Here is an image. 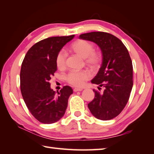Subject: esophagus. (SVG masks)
I'll use <instances>...</instances> for the list:
<instances>
[{
    "instance_id": "34e87169",
    "label": "esophagus",
    "mask_w": 154,
    "mask_h": 154,
    "mask_svg": "<svg viewBox=\"0 0 154 154\" xmlns=\"http://www.w3.org/2000/svg\"><path fill=\"white\" fill-rule=\"evenodd\" d=\"M74 91H75V92H76V91H82V89H81V88H74Z\"/></svg>"
}]
</instances>
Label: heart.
<instances>
[{
  "mask_svg": "<svg viewBox=\"0 0 154 154\" xmlns=\"http://www.w3.org/2000/svg\"><path fill=\"white\" fill-rule=\"evenodd\" d=\"M70 49L77 55L84 59L85 64L91 68H96L100 66L101 62V54L94 50L93 43L85 39H77L70 46ZM67 54L64 50L58 52L55 63L59 70H64L66 68V60ZM91 77V74L88 70L72 71L67 75L66 80L67 82L73 86H82L84 82Z\"/></svg>",
  "mask_w": 154,
  "mask_h": 154,
  "instance_id": "1",
  "label": "heart"
}]
</instances>
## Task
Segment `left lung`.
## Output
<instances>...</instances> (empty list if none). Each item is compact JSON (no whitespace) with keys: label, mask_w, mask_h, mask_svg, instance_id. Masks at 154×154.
Listing matches in <instances>:
<instances>
[{"label":"left lung","mask_w":154,"mask_h":154,"mask_svg":"<svg viewBox=\"0 0 154 154\" xmlns=\"http://www.w3.org/2000/svg\"><path fill=\"white\" fill-rule=\"evenodd\" d=\"M79 38L96 43L103 55L101 66L91 83L104 90L100 93L94 90L95 97L88 108L95 118L111 120L121 113L130 97L133 86L131 57L121 41L111 33L94 32L81 34Z\"/></svg>","instance_id":"1"}]
</instances>
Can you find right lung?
Masks as SVG:
<instances>
[{
	"instance_id": "1",
	"label": "right lung",
	"mask_w": 154,
	"mask_h": 154,
	"mask_svg": "<svg viewBox=\"0 0 154 154\" xmlns=\"http://www.w3.org/2000/svg\"><path fill=\"white\" fill-rule=\"evenodd\" d=\"M51 37L33 45L27 52L20 70V90L31 113L44 124H52L62 118L68 105L71 87L64 86L59 92L51 88L49 80L57 69L55 59L64 45L74 38Z\"/></svg>"
}]
</instances>
